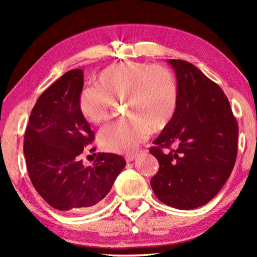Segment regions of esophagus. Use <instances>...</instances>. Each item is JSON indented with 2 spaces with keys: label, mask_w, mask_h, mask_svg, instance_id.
Returning a JSON list of instances; mask_svg holds the SVG:
<instances>
[{
  "label": "esophagus",
  "mask_w": 257,
  "mask_h": 257,
  "mask_svg": "<svg viewBox=\"0 0 257 257\" xmlns=\"http://www.w3.org/2000/svg\"><path fill=\"white\" fill-rule=\"evenodd\" d=\"M137 156H138L137 153L136 154H128V155L124 156V159H125V161H127V162H133L134 160H136Z\"/></svg>",
  "instance_id": "obj_1"
}]
</instances>
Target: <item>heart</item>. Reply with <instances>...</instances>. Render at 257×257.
<instances>
[{
	"mask_svg": "<svg viewBox=\"0 0 257 257\" xmlns=\"http://www.w3.org/2000/svg\"><path fill=\"white\" fill-rule=\"evenodd\" d=\"M122 101L127 119L104 127L98 134L101 149L129 153L152 130L164 128L175 115L178 86L168 68L141 62L113 64L99 73L97 86L79 95V110L90 123L110 118L114 103Z\"/></svg>",
	"mask_w": 257,
	"mask_h": 257,
	"instance_id": "b5f03b06",
	"label": "heart"
}]
</instances>
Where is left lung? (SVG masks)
Segmentation results:
<instances>
[{
  "label": "left lung",
  "instance_id": "obj_1",
  "mask_svg": "<svg viewBox=\"0 0 257 257\" xmlns=\"http://www.w3.org/2000/svg\"><path fill=\"white\" fill-rule=\"evenodd\" d=\"M168 63L176 72L178 104L172 120L151 147L160 163L151 186L162 203L193 210L210 202L231 175L238 123L227 96L214 81L187 61ZM171 146L176 149L171 150Z\"/></svg>",
  "mask_w": 257,
  "mask_h": 257
}]
</instances>
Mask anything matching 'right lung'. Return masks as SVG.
Wrapping results in <instances>:
<instances>
[{"label": "right lung", "mask_w": 257, "mask_h": 257, "mask_svg": "<svg viewBox=\"0 0 257 257\" xmlns=\"http://www.w3.org/2000/svg\"><path fill=\"white\" fill-rule=\"evenodd\" d=\"M84 72L61 76L40 97L30 113L24 139L26 164L35 189L60 211L90 207L106 196L125 167L122 156L98 153L92 167L80 154L94 132L79 110Z\"/></svg>", "instance_id": "obj_1"}]
</instances>
